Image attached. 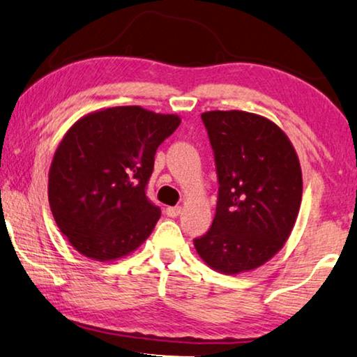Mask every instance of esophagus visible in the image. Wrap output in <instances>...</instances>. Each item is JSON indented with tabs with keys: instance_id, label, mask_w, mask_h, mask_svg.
Masks as SVG:
<instances>
[{
	"instance_id": "esophagus-1",
	"label": "esophagus",
	"mask_w": 357,
	"mask_h": 357,
	"mask_svg": "<svg viewBox=\"0 0 357 357\" xmlns=\"http://www.w3.org/2000/svg\"><path fill=\"white\" fill-rule=\"evenodd\" d=\"M180 213H182V207H167L166 208V215L171 218H177Z\"/></svg>"
}]
</instances>
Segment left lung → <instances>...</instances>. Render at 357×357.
I'll use <instances>...</instances> for the list:
<instances>
[{
    "instance_id": "8db88e82",
    "label": "left lung",
    "mask_w": 357,
    "mask_h": 357,
    "mask_svg": "<svg viewBox=\"0 0 357 357\" xmlns=\"http://www.w3.org/2000/svg\"><path fill=\"white\" fill-rule=\"evenodd\" d=\"M218 174L212 227L195 241L201 259L226 275L272 259L291 236L302 201V171L282 128L245 110L204 112Z\"/></svg>"
}]
</instances>
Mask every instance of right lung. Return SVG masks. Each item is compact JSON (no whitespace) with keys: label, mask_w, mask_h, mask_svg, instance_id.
Here are the masks:
<instances>
[{"label":"right lung","mask_w":357,"mask_h":357,"mask_svg":"<svg viewBox=\"0 0 357 357\" xmlns=\"http://www.w3.org/2000/svg\"><path fill=\"white\" fill-rule=\"evenodd\" d=\"M175 114L140 106L99 109L64 134L49 171L56 226L86 258H123L153 231L161 210L145 196L155 153L177 130Z\"/></svg>","instance_id":"add662e5"}]
</instances>
